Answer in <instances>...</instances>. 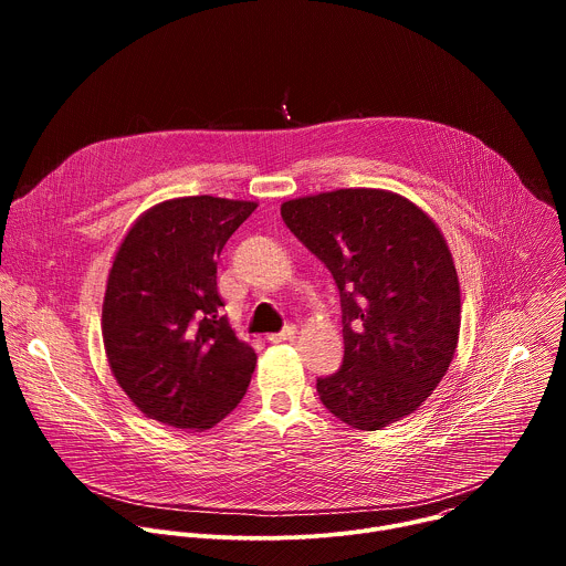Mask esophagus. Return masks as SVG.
Wrapping results in <instances>:
<instances>
[{"label":"esophagus","mask_w":566,"mask_h":566,"mask_svg":"<svg viewBox=\"0 0 566 566\" xmlns=\"http://www.w3.org/2000/svg\"><path fill=\"white\" fill-rule=\"evenodd\" d=\"M295 334H297L295 325H289V327H284L280 334H271V336H269V340H271V343H284V340L295 338Z\"/></svg>","instance_id":"34e87169"}]
</instances>
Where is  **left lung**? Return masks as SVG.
Listing matches in <instances>:
<instances>
[{
    "instance_id": "left-lung-1",
    "label": "left lung",
    "mask_w": 566,
    "mask_h": 566,
    "mask_svg": "<svg viewBox=\"0 0 566 566\" xmlns=\"http://www.w3.org/2000/svg\"><path fill=\"white\" fill-rule=\"evenodd\" d=\"M280 212L340 291L345 358L317 378L322 406L365 432L410 417L459 343L461 291L443 232L417 203L378 188L300 197Z\"/></svg>"
}]
</instances>
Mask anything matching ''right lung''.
<instances>
[{
	"instance_id": "obj_1",
	"label": "right lung",
	"mask_w": 566,
	"mask_h": 566,
	"mask_svg": "<svg viewBox=\"0 0 566 566\" xmlns=\"http://www.w3.org/2000/svg\"><path fill=\"white\" fill-rule=\"evenodd\" d=\"M255 208L210 195L168 199L123 237L103 343L116 382L147 419L203 432L244 398L258 356L219 313L217 258Z\"/></svg>"
}]
</instances>
